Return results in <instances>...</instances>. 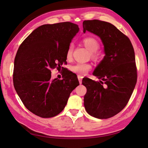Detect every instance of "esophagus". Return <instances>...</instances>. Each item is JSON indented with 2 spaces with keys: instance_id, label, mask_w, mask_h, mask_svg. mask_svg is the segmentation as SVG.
Wrapping results in <instances>:
<instances>
[{
  "instance_id": "obj_1",
  "label": "esophagus",
  "mask_w": 148,
  "mask_h": 148,
  "mask_svg": "<svg viewBox=\"0 0 148 148\" xmlns=\"http://www.w3.org/2000/svg\"><path fill=\"white\" fill-rule=\"evenodd\" d=\"M84 77L82 76V75H79L78 76H77V78H78V80H79V83H80V84H81L82 83V78Z\"/></svg>"
}]
</instances>
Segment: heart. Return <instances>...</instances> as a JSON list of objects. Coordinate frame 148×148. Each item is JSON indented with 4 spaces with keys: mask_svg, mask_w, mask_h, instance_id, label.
<instances>
[{
    "mask_svg": "<svg viewBox=\"0 0 148 148\" xmlns=\"http://www.w3.org/2000/svg\"><path fill=\"white\" fill-rule=\"evenodd\" d=\"M82 43L86 48L90 52V57L94 61H98L101 59V54L97 51L100 47V44L96 38L92 37H86L82 40ZM73 45L70 44L66 52V58L70 60L73 57ZM91 69V65L88 63H78L71 67V71L74 73L79 75H86Z\"/></svg>",
    "mask_w": 148,
    "mask_h": 148,
    "instance_id": "b5f03b06",
    "label": "heart"
}]
</instances>
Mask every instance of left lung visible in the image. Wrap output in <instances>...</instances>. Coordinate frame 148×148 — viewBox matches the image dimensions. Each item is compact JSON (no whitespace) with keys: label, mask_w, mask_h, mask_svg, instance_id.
Masks as SVG:
<instances>
[{"label":"left lung","mask_w":148,"mask_h":148,"mask_svg":"<svg viewBox=\"0 0 148 148\" xmlns=\"http://www.w3.org/2000/svg\"><path fill=\"white\" fill-rule=\"evenodd\" d=\"M82 24L84 33L88 31L101 38L105 52L93 73L101 81L86 78L82 82L87 89L84 107L90 116L108 119L125 108L135 88L134 48L130 39L111 23L95 19L84 21Z\"/></svg>","instance_id":"1"}]
</instances>
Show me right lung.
Returning a JSON list of instances; mask_svg holds the SVG:
<instances>
[{
    "instance_id": "right-lung-1",
    "label": "right lung",
    "mask_w": 148,
    "mask_h": 148,
    "mask_svg": "<svg viewBox=\"0 0 148 148\" xmlns=\"http://www.w3.org/2000/svg\"><path fill=\"white\" fill-rule=\"evenodd\" d=\"M79 30L77 24L69 22L40 25L18 49L14 88L25 108L38 116L48 118L59 114L79 85L74 73L69 72L59 80L51 79V71L67 62V50Z\"/></svg>"
}]
</instances>
